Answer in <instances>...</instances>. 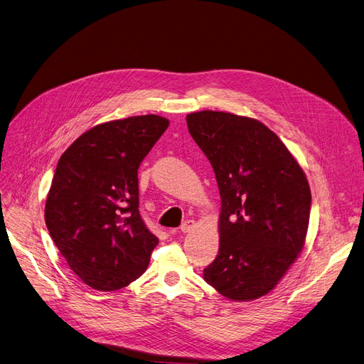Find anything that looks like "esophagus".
Here are the masks:
<instances>
[{
  "instance_id": "esophagus-1",
  "label": "esophagus",
  "mask_w": 364,
  "mask_h": 364,
  "mask_svg": "<svg viewBox=\"0 0 364 364\" xmlns=\"http://www.w3.org/2000/svg\"><path fill=\"white\" fill-rule=\"evenodd\" d=\"M195 227H196V223H195L193 220H187V221H184V223L181 224L180 230H181L183 233H188V232H192Z\"/></svg>"
}]
</instances>
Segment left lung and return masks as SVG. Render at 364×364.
<instances>
[{"mask_svg": "<svg viewBox=\"0 0 364 364\" xmlns=\"http://www.w3.org/2000/svg\"><path fill=\"white\" fill-rule=\"evenodd\" d=\"M186 121L214 168L221 196L220 250L203 279L227 299H258L304 250L309 180L283 141L254 118L202 110Z\"/></svg>", "mask_w": 364, "mask_h": 364, "instance_id": "obj_1", "label": "left lung"}]
</instances>
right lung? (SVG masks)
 I'll return each mask as SVG.
<instances>
[{"instance_id": "1", "label": "right lung", "mask_w": 364, "mask_h": 364, "mask_svg": "<svg viewBox=\"0 0 364 364\" xmlns=\"http://www.w3.org/2000/svg\"><path fill=\"white\" fill-rule=\"evenodd\" d=\"M169 121L143 114L85 131L57 164L46 224L72 272L90 288H125L147 269L159 239L139 213L137 171Z\"/></svg>"}]
</instances>
